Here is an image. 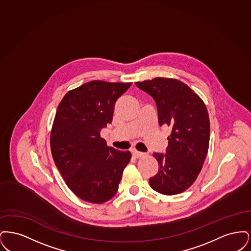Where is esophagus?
I'll use <instances>...</instances> for the list:
<instances>
[{
  "instance_id": "obj_1",
  "label": "esophagus",
  "mask_w": 251,
  "mask_h": 251,
  "mask_svg": "<svg viewBox=\"0 0 251 251\" xmlns=\"http://www.w3.org/2000/svg\"><path fill=\"white\" fill-rule=\"evenodd\" d=\"M131 153H132V156H133L134 158H141V157H144V156L146 155L144 152H140V151H135V150L132 151Z\"/></svg>"
}]
</instances>
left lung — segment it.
I'll use <instances>...</instances> for the list:
<instances>
[{"instance_id":"8db88e82","label":"left lung","mask_w":251,"mask_h":251,"mask_svg":"<svg viewBox=\"0 0 251 251\" xmlns=\"http://www.w3.org/2000/svg\"><path fill=\"white\" fill-rule=\"evenodd\" d=\"M135 85L154 100L159 125L171 128L166 154L153 153L159 170L150 179L151 187L167 196L185 191L198 178L208 152L207 108L188 85L176 79L154 78Z\"/></svg>"}]
</instances>
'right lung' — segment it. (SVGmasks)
Returning a JSON list of instances; mask_svg holds the SVG:
<instances>
[{"mask_svg": "<svg viewBox=\"0 0 251 251\" xmlns=\"http://www.w3.org/2000/svg\"><path fill=\"white\" fill-rule=\"evenodd\" d=\"M131 84L91 81L69 91L58 105L50 132L51 155L69 188L83 201L106 202L118 192L131 152L109 148L100 134Z\"/></svg>", "mask_w": 251, "mask_h": 251, "instance_id": "1", "label": "right lung"}]
</instances>
